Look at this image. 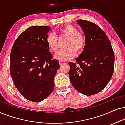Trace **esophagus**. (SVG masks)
Segmentation results:
<instances>
[{"instance_id": "34e87169", "label": "esophagus", "mask_w": 125, "mask_h": 125, "mask_svg": "<svg viewBox=\"0 0 125 125\" xmlns=\"http://www.w3.org/2000/svg\"><path fill=\"white\" fill-rule=\"evenodd\" d=\"M59 64L60 65H62V64H64V63L63 62H61L60 61L59 62Z\"/></svg>"}]
</instances>
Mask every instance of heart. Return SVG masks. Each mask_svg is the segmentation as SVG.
Returning <instances> with one entry per match:
<instances>
[{"label": "heart", "mask_w": 125, "mask_h": 125, "mask_svg": "<svg viewBox=\"0 0 125 125\" xmlns=\"http://www.w3.org/2000/svg\"><path fill=\"white\" fill-rule=\"evenodd\" d=\"M61 37L67 39L66 42V49L59 51L55 55V58L58 61L64 62L75 57L77 53L80 54L84 51L86 41L85 36L79 33L78 29L72 25L63 26L58 31ZM46 42L49 49L52 52H56L58 50V41L57 37L53 33L47 36Z\"/></svg>", "instance_id": "heart-1"}]
</instances>
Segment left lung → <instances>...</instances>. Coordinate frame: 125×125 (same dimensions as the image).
I'll return each mask as SVG.
<instances>
[{"instance_id":"left-lung-1","label":"left lung","mask_w":125,"mask_h":125,"mask_svg":"<svg viewBox=\"0 0 125 125\" xmlns=\"http://www.w3.org/2000/svg\"><path fill=\"white\" fill-rule=\"evenodd\" d=\"M77 23L84 32L86 44L76 63H69V77L77 91L94 95L102 91L113 76L114 53L106 34L98 25L83 20Z\"/></svg>"}]
</instances>
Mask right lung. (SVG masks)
Here are the masks:
<instances>
[{"label": "right lung", "instance_id": "1", "mask_svg": "<svg viewBox=\"0 0 125 125\" xmlns=\"http://www.w3.org/2000/svg\"><path fill=\"white\" fill-rule=\"evenodd\" d=\"M48 26H32L15 40L10 53V74L17 89L31 102H40L52 92L59 67L46 42Z\"/></svg>", "mask_w": 125, "mask_h": 125}]
</instances>
